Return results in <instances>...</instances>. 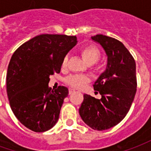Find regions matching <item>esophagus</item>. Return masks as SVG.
Returning a JSON list of instances; mask_svg holds the SVG:
<instances>
[{
	"instance_id": "esophagus-1",
	"label": "esophagus",
	"mask_w": 151,
	"mask_h": 151,
	"mask_svg": "<svg viewBox=\"0 0 151 151\" xmlns=\"http://www.w3.org/2000/svg\"><path fill=\"white\" fill-rule=\"evenodd\" d=\"M75 92V91L73 90V89H69V95H72L73 93H74Z\"/></svg>"
}]
</instances>
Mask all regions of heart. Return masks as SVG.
<instances>
[{
	"instance_id": "obj_1",
	"label": "heart",
	"mask_w": 151,
	"mask_h": 151,
	"mask_svg": "<svg viewBox=\"0 0 151 151\" xmlns=\"http://www.w3.org/2000/svg\"><path fill=\"white\" fill-rule=\"evenodd\" d=\"M80 53L82 55V58L88 65H93L92 68L96 69H99L100 66L98 64H96V62L100 59L101 52L97 47H95V45H87V46L83 47L80 50ZM68 62H69V57L68 56H65L62 60L61 68L66 69L67 65H68ZM65 82L71 87L81 89L84 87L90 82V79L88 77L85 75L74 74V75L69 76L65 79Z\"/></svg>"
}]
</instances>
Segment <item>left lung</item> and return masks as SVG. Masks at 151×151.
<instances>
[{"instance_id": "1", "label": "left lung", "mask_w": 151, "mask_h": 151, "mask_svg": "<svg viewBox=\"0 0 151 151\" xmlns=\"http://www.w3.org/2000/svg\"><path fill=\"white\" fill-rule=\"evenodd\" d=\"M91 39L104 47L108 65L93 85L102 98L85 94L79 114L88 126L102 131L116 125L129 111L137 91L136 63L119 40L104 35H96Z\"/></svg>"}]
</instances>
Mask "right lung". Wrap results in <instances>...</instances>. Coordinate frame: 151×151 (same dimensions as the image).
<instances>
[{"instance_id": "right-lung-1", "label": "right lung", "mask_w": 151, "mask_h": 151, "mask_svg": "<svg viewBox=\"0 0 151 151\" xmlns=\"http://www.w3.org/2000/svg\"><path fill=\"white\" fill-rule=\"evenodd\" d=\"M76 43V36L40 35L13 54L6 75L7 95L14 116L29 129L45 132L59 119L69 90L60 86L52 91L49 76L60 72L63 58Z\"/></svg>"}]
</instances>
